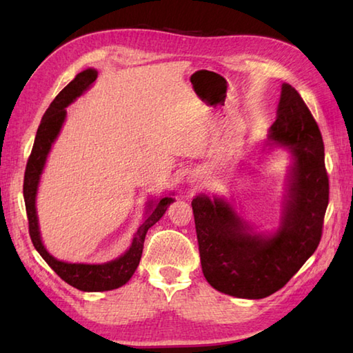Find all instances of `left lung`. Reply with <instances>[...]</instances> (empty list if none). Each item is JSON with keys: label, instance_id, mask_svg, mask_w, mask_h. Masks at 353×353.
<instances>
[{"label": "left lung", "instance_id": "left-lung-1", "mask_svg": "<svg viewBox=\"0 0 353 353\" xmlns=\"http://www.w3.org/2000/svg\"><path fill=\"white\" fill-rule=\"evenodd\" d=\"M288 147V174L281 226L272 236L252 234L250 226L221 199L192 200L201 270L211 287L241 299H262L281 290L311 254L323 230L329 203L325 145L316 119L302 97L282 85L277 117L267 145Z\"/></svg>", "mask_w": 353, "mask_h": 353}]
</instances>
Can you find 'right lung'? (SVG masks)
Listing matches in <instances>:
<instances>
[{"label": "right lung", "mask_w": 353, "mask_h": 353, "mask_svg": "<svg viewBox=\"0 0 353 353\" xmlns=\"http://www.w3.org/2000/svg\"><path fill=\"white\" fill-rule=\"evenodd\" d=\"M95 70L89 68L77 74L71 83L66 85L59 95L56 97L50 108L42 117V121L37 129L34 144L32 148L26 167L24 174V200H26V211L28 219V232L30 238L34 249L39 252L45 262L54 270L57 276H61L66 283L80 291H109L123 287L125 282H129L133 276L134 270L138 268L139 261L142 256V249H144V239L147 230L161 220V216L167 211L170 203L174 201L171 197H163L157 203L148 201L145 220L142 221L138 232L134 234L130 249L121 256L109 261L106 264H70V262L59 261L45 249L41 241L39 224H37L36 215V192L39 179L42 174L45 161L50 153L52 142L57 138L59 132L62 129V124L66 117V106L83 94L86 89L91 86L97 79Z\"/></svg>", "instance_id": "1"}]
</instances>
